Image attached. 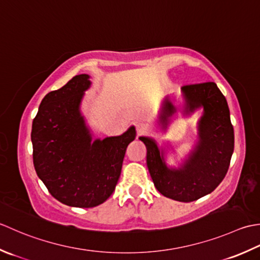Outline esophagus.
I'll list each match as a JSON object with an SVG mask.
<instances>
[{
  "instance_id": "34e87169",
  "label": "esophagus",
  "mask_w": 260,
  "mask_h": 260,
  "mask_svg": "<svg viewBox=\"0 0 260 260\" xmlns=\"http://www.w3.org/2000/svg\"><path fill=\"white\" fill-rule=\"evenodd\" d=\"M136 129H137L138 135H142L148 130V126L145 123H137Z\"/></svg>"
}]
</instances>
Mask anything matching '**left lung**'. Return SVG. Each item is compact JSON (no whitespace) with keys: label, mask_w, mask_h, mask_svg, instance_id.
<instances>
[{"label":"left lung","mask_w":260,"mask_h":260,"mask_svg":"<svg viewBox=\"0 0 260 260\" xmlns=\"http://www.w3.org/2000/svg\"><path fill=\"white\" fill-rule=\"evenodd\" d=\"M184 113L203 108L198 123L199 141L179 168L168 167L165 151L149 137H140L147 148V167L158 192L179 202H192L208 195L223 181L235 148L234 126L224 95L213 82L182 87ZM176 108L165 100L159 116L161 128H167L169 116Z\"/></svg>","instance_id":"1"}]
</instances>
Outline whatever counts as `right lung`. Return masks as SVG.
<instances>
[{
    "label": "right lung",
    "mask_w": 260,
    "mask_h": 260,
    "mask_svg": "<svg viewBox=\"0 0 260 260\" xmlns=\"http://www.w3.org/2000/svg\"><path fill=\"white\" fill-rule=\"evenodd\" d=\"M89 86V76L81 74L49 92L31 131L37 175L56 200L75 208H94L111 197L136 138L132 125L121 136L93 141L79 109Z\"/></svg>",
    "instance_id": "add662e5"
}]
</instances>
